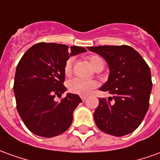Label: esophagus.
Returning <instances> with one entry per match:
<instances>
[{
	"label": "esophagus",
	"mask_w": 160,
	"mask_h": 160,
	"mask_svg": "<svg viewBox=\"0 0 160 160\" xmlns=\"http://www.w3.org/2000/svg\"><path fill=\"white\" fill-rule=\"evenodd\" d=\"M81 98H82V101H85L87 99V97L86 96H81Z\"/></svg>",
	"instance_id": "esophagus-1"
}]
</instances>
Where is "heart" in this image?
Here are the masks:
<instances>
[{"instance_id":"b5f03b06","label":"heart","mask_w":160,"mask_h":160,"mask_svg":"<svg viewBox=\"0 0 160 160\" xmlns=\"http://www.w3.org/2000/svg\"><path fill=\"white\" fill-rule=\"evenodd\" d=\"M92 68L95 69L98 66L103 63V59L98 56H91L88 57ZM72 71V60L69 59L66 62L64 65V74L66 77H69ZM98 86V82L93 80H83L81 78H74L68 82V88L70 92L75 94L81 95V96H87Z\"/></svg>"}]
</instances>
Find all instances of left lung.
<instances>
[{"mask_svg":"<svg viewBox=\"0 0 160 160\" xmlns=\"http://www.w3.org/2000/svg\"><path fill=\"white\" fill-rule=\"evenodd\" d=\"M107 62L110 74L99 90L112 95L99 98L94 120L102 132L116 137L132 133L139 126L149 108L152 88L149 66L132 47H87Z\"/></svg>","mask_w":160,"mask_h":160,"instance_id":"obj_1","label":"left lung"}]
</instances>
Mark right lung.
Listing matches in <instances>:
<instances>
[{"label": "right lung", "instance_id": "1", "mask_svg": "<svg viewBox=\"0 0 160 160\" xmlns=\"http://www.w3.org/2000/svg\"><path fill=\"white\" fill-rule=\"evenodd\" d=\"M79 46L40 42L33 45L16 67L14 93L23 123L37 136L52 138L67 131L82 99L67 93L60 102L56 96L66 91L64 65L70 57L86 52Z\"/></svg>", "mask_w": 160, "mask_h": 160}]
</instances>
